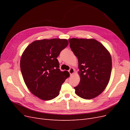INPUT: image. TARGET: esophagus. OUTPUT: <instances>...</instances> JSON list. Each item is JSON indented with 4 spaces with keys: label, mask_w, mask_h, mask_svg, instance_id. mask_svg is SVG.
Returning <instances> with one entry per match:
<instances>
[{
    "label": "esophagus",
    "mask_w": 130,
    "mask_h": 130,
    "mask_svg": "<svg viewBox=\"0 0 130 130\" xmlns=\"http://www.w3.org/2000/svg\"><path fill=\"white\" fill-rule=\"evenodd\" d=\"M69 72L70 74L71 75H72L74 72V69H73V68H71V69L69 71Z\"/></svg>",
    "instance_id": "esophagus-1"
}]
</instances>
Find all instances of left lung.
<instances>
[{
    "instance_id": "obj_1",
    "label": "left lung",
    "mask_w": 130,
    "mask_h": 130,
    "mask_svg": "<svg viewBox=\"0 0 130 130\" xmlns=\"http://www.w3.org/2000/svg\"><path fill=\"white\" fill-rule=\"evenodd\" d=\"M70 46L78 60L80 80L74 87L75 93L84 99H92L103 92L112 71L110 54L94 39L71 38Z\"/></svg>"
}]
</instances>
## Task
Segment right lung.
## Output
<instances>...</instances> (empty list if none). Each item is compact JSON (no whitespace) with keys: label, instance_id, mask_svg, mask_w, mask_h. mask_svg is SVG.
<instances>
[{"label":"right lung","instance_id":"obj_1","mask_svg":"<svg viewBox=\"0 0 130 130\" xmlns=\"http://www.w3.org/2000/svg\"><path fill=\"white\" fill-rule=\"evenodd\" d=\"M69 45L65 39L34 41L27 47L20 59V70L31 93L43 100L56 98L61 85L69 77L61 72L57 57Z\"/></svg>","mask_w":130,"mask_h":130}]
</instances>
